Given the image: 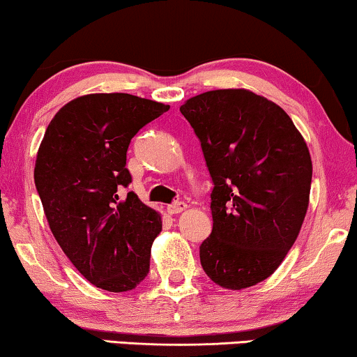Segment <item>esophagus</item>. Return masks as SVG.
<instances>
[{"instance_id":"obj_1","label":"esophagus","mask_w":357,"mask_h":357,"mask_svg":"<svg viewBox=\"0 0 357 357\" xmlns=\"http://www.w3.org/2000/svg\"><path fill=\"white\" fill-rule=\"evenodd\" d=\"M185 209H187V203H183V202H175V203H172V204H169V206H167V213H169V214H178V213L185 211Z\"/></svg>"}]
</instances>
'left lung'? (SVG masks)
<instances>
[{"label":"left lung","instance_id":"1","mask_svg":"<svg viewBox=\"0 0 357 357\" xmlns=\"http://www.w3.org/2000/svg\"><path fill=\"white\" fill-rule=\"evenodd\" d=\"M180 112L199 139L213 180V231L199 245L206 275L243 289L273 275L304 222L312 160L275 102L245 89L209 91Z\"/></svg>","mask_w":357,"mask_h":357}]
</instances>
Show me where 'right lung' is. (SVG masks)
I'll use <instances>...</instances> for the list:
<instances>
[{"mask_svg":"<svg viewBox=\"0 0 357 357\" xmlns=\"http://www.w3.org/2000/svg\"><path fill=\"white\" fill-rule=\"evenodd\" d=\"M169 105L131 94L68 102L47 126L33 180L48 226L76 270L110 292L135 289L149 273L160 216L133 192L126 151Z\"/></svg>","mask_w":357,"mask_h":357,"instance_id":"obj_1","label":"right lung"}]
</instances>
